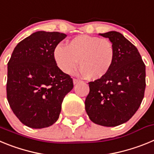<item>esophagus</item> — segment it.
<instances>
[{
	"label": "esophagus",
	"mask_w": 154,
	"mask_h": 154,
	"mask_svg": "<svg viewBox=\"0 0 154 154\" xmlns=\"http://www.w3.org/2000/svg\"><path fill=\"white\" fill-rule=\"evenodd\" d=\"M79 82H80L79 79H73V84H74V85L79 83Z\"/></svg>",
	"instance_id": "1"
}]
</instances>
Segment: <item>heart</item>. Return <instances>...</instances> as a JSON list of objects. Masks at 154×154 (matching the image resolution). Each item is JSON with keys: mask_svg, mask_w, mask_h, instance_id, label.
I'll list each match as a JSON object with an SVG mask.
<instances>
[{"mask_svg": "<svg viewBox=\"0 0 154 154\" xmlns=\"http://www.w3.org/2000/svg\"><path fill=\"white\" fill-rule=\"evenodd\" d=\"M115 48L108 39L81 35L71 39L65 46L58 45L54 58L58 68L66 74L75 69L79 60L82 74L91 80L104 77L112 68Z\"/></svg>", "mask_w": 154, "mask_h": 154, "instance_id": "b5f03b06", "label": "heart"}]
</instances>
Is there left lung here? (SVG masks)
Instances as JSON below:
<instances>
[{
	"mask_svg": "<svg viewBox=\"0 0 154 154\" xmlns=\"http://www.w3.org/2000/svg\"><path fill=\"white\" fill-rule=\"evenodd\" d=\"M115 48L113 65L104 77L89 82L85 101L89 119L103 126L127 122L140 106L146 88V67L138 49L117 31L99 34Z\"/></svg>",
	"mask_w": 154,
	"mask_h": 154,
	"instance_id": "8db88e82",
	"label": "left lung"
}]
</instances>
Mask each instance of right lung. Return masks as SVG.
Instances as JSON below:
<instances>
[{
    "instance_id": "obj_1",
    "label": "right lung",
    "mask_w": 154,
    "mask_h": 154,
    "mask_svg": "<svg viewBox=\"0 0 154 154\" xmlns=\"http://www.w3.org/2000/svg\"><path fill=\"white\" fill-rule=\"evenodd\" d=\"M67 35L36 31L17 45L8 63L7 97L21 123L33 129L58 120L72 79L57 66L54 50Z\"/></svg>"
}]
</instances>
